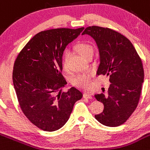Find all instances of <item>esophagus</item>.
<instances>
[{"mask_svg": "<svg viewBox=\"0 0 150 150\" xmlns=\"http://www.w3.org/2000/svg\"><path fill=\"white\" fill-rule=\"evenodd\" d=\"M83 97L86 99H92V96L91 94H89V93H84V94H83Z\"/></svg>", "mask_w": 150, "mask_h": 150, "instance_id": "1", "label": "esophagus"}]
</instances>
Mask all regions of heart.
<instances>
[{
  "label": "heart",
  "instance_id": "obj_1",
  "mask_svg": "<svg viewBox=\"0 0 150 150\" xmlns=\"http://www.w3.org/2000/svg\"><path fill=\"white\" fill-rule=\"evenodd\" d=\"M76 49L79 51V53L82 55L84 58L87 59L88 56L91 54H94V47L91 45L86 42L79 43L76 45ZM69 56V51L65 50L63 56V67L64 68H67L66 62L67 59ZM90 74L89 73H83V74H79L74 76L72 79V82L75 86H79L81 88H88L90 85Z\"/></svg>",
  "mask_w": 150,
  "mask_h": 150
}]
</instances>
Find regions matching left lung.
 <instances>
[{
    "instance_id": "obj_1",
    "label": "left lung",
    "mask_w": 150,
    "mask_h": 150,
    "mask_svg": "<svg viewBox=\"0 0 150 150\" xmlns=\"http://www.w3.org/2000/svg\"><path fill=\"white\" fill-rule=\"evenodd\" d=\"M82 35L94 38L100 53L97 75L109 76L108 94H96L104 105L103 112L96 120L106 126L124 123L137 108L144 83L142 62L128 38L108 28L88 27Z\"/></svg>"
}]
</instances>
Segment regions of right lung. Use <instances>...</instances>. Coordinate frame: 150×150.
<instances>
[{
  "instance_id": "1",
  "label": "right lung",
  "mask_w": 150,
  "mask_h": 150,
  "mask_svg": "<svg viewBox=\"0 0 150 150\" xmlns=\"http://www.w3.org/2000/svg\"><path fill=\"white\" fill-rule=\"evenodd\" d=\"M83 30L59 28L38 33L15 62L12 81L19 105L29 120L44 131L62 128L75 103L83 96L74 87L62 92L67 82L61 73L64 49Z\"/></svg>"
}]
</instances>
